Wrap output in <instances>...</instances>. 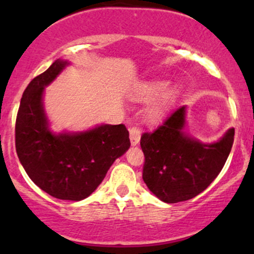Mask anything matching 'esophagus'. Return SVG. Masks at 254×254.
<instances>
[{
	"instance_id": "esophagus-1",
	"label": "esophagus",
	"mask_w": 254,
	"mask_h": 254,
	"mask_svg": "<svg viewBox=\"0 0 254 254\" xmlns=\"http://www.w3.org/2000/svg\"><path fill=\"white\" fill-rule=\"evenodd\" d=\"M129 136H130V142L131 145H137L139 143V139H141V131L137 127H130L129 129Z\"/></svg>"
}]
</instances>
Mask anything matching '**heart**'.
I'll return each instance as SVG.
<instances>
[{"label":"heart","mask_w":254,"mask_h":254,"mask_svg":"<svg viewBox=\"0 0 254 254\" xmlns=\"http://www.w3.org/2000/svg\"><path fill=\"white\" fill-rule=\"evenodd\" d=\"M179 86H170V82L165 80H155L145 82L139 87L138 98L143 100L155 99L147 109V118L149 121H157L171 109L172 105L179 95Z\"/></svg>","instance_id":"obj_1"}]
</instances>
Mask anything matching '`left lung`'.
Segmentation results:
<instances>
[{
    "label": "left lung",
    "mask_w": 254,
    "mask_h": 254,
    "mask_svg": "<svg viewBox=\"0 0 254 254\" xmlns=\"http://www.w3.org/2000/svg\"><path fill=\"white\" fill-rule=\"evenodd\" d=\"M186 113L188 107L180 106L141 137L143 180L165 203L191 199L205 190L223 168L234 141V127L216 142L199 141L189 132Z\"/></svg>",
    "instance_id": "left-lung-1"
}]
</instances>
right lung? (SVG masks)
I'll list each match as a JSON object with an SVG mask.
<instances>
[{"label":"right lung","instance_id":"obj_1","mask_svg":"<svg viewBox=\"0 0 254 254\" xmlns=\"http://www.w3.org/2000/svg\"><path fill=\"white\" fill-rule=\"evenodd\" d=\"M69 65L68 60L58 58L25 89L16 117L15 147L38 188L58 199L77 202L97 190L113 162L130 148V139L123 124H100L82 131L51 129L44 106L45 88Z\"/></svg>","mask_w":254,"mask_h":254}]
</instances>
